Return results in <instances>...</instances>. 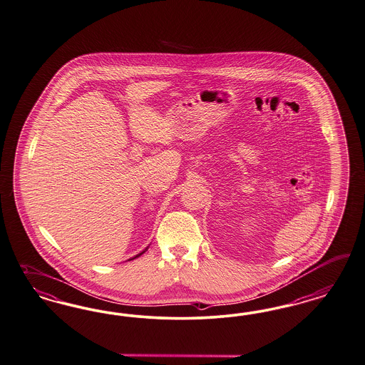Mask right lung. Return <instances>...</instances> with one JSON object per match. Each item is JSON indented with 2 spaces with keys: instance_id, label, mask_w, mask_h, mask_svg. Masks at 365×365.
<instances>
[{
  "instance_id": "add662e5",
  "label": "right lung",
  "mask_w": 365,
  "mask_h": 365,
  "mask_svg": "<svg viewBox=\"0 0 365 365\" xmlns=\"http://www.w3.org/2000/svg\"><path fill=\"white\" fill-rule=\"evenodd\" d=\"M147 250H148V247H147V248H145V250H144V251L140 252V253H138V255H136V256H135V257H132V259H129V260H133V259H136V257H138V256H141V255H143V253H144V252L147 251Z\"/></svg>"
}]
</instances>
